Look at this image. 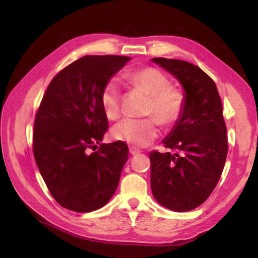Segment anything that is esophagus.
<instances>
[{"label": "esophagus", "mask_w": 258, "mask_h": 258, "mask_svg": "<svg viewBox=\"0 0 258 258\" xmlns=\"http://www.w3.org/2000/svg\"><path fill=\"white\" fill-rule=\"evenodd\" d=\"M140 152H141V150L138 149V148L135 147H130V154L132 156H135V155H139Z\"/></svg>", "instance_id": "obj_1"}]
</instances>
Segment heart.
I'll use <instances>...</instances> for the list:
<instances>
[{
	"mask_svg": "<svg viewBox=\"0 0 258 258\" xmlns=\"http://www.w3.org/2000/svg\"><path fill=\"white\" fill-rule=\"evenodd\" d=\"M131 84L149 95L145 109L147 118H126L112 128V137L134 147H147L158 137L159 124L175 125L182 118L186 97L182 90L172 86L171 80L158 68L145 67L126 75ZM100 103L108 119L120 116V91L115 82H108L100 94Z\"/></svg>",
	"mask_w": 258,
	"mask_h": 258,
	"instance_id": "heart-1",
	"label": "heart"
}]
</instances>
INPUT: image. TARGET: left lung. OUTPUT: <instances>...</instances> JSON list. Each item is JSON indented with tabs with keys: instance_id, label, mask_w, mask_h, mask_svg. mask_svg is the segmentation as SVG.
<instances>
[{
	"instance_id": "1",
	"label": "left lung",
	"mask_w": 258,
	"mask_h": 258,
	"mask_svg": "<svg viewBox=\"0 0 258 258\" xmlns=\"http://www.w3.org/2000/svg\"><path fill=\"white\" fill-rule=\"evenodd\" d=\"M152 61L181 82L186 106L163 141L174 154L151 151V191L172 211H191L206 202L224 168L229 147L223 106L215 83L198 66L177 59Z\"/></svg>"
}]
</instances>
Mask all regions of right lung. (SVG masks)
I'll return each mask as SVG.
<instances>
[{
    "label": "right lung",
    "mask_w": 258,
    "mask_h": 258,
    "mask_svg": "<svg viewBox=\"0 0 258 258\" xmlns=\"http://www.w3.org/2000/svg\"><path fill=\"white\" fill-rule=\"evenodd\" d=\"M128 60L123 55L82 56L52 78L36 111L35 161L52 197L69 211L101 208L119 183L128 148L121 141L100 143L109 125L100 94Z\"/></svg>",
    "instance_id": "right-lung-1"
}]
</instances>
